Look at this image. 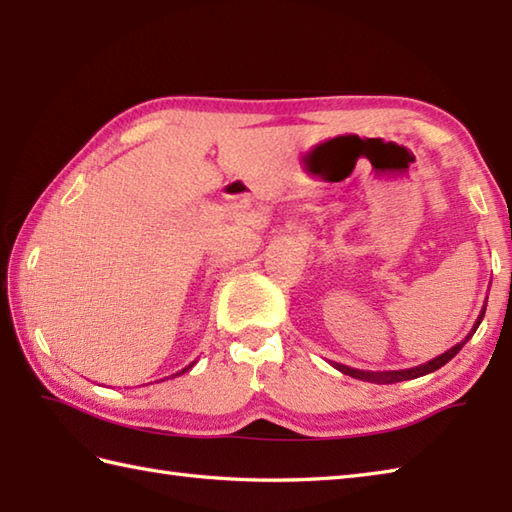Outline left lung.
Wrapping results in <instances>:
<instances>
[{
	"mask_svg": "<svg viewBox=\"0 0 512 512\" xmlns=\"http://www.w3.org/2000/svg\"><path fill=\"white\" fill-rule=\"evenodd\" d=\"M484 312H486V303L482 306L480 317L475 319L471 332L464 336V341H460L458 345H453L451 350H447V352L440 354V356H436V358H431V361L422 363V365H418V367L394 369V372H365V369H354V367H347V365H341V363H332V367H336V369H339V372H343V374H347V376H352V378L367 380V383H378V385L402 383V380H411V378H418V376H427V374H431V372H436V369H440L442 365H447V363L451 361V358L462 350L464 343L471 339V336L475 334V330H477V328H480V323H482V319H484Z\"/></svg>",
	"mask_w": 512,
	"mask_h": 512,
	"instance_id": "left-lung-1",
	"label": "left lung"
}]
</instances>
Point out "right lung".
<instances>
[{"label": "right lung", "instance_id": "add662e5", "mask_svg": "<svg viewBox=\"0 0 512 512\" xmlns=\"http://www.w3.org/2000/svg\"><path fill=\"white\" fill-rule=\"evenodd\" d=\"M195 365V361L191 363V365H187V367H184V369H180V372H176V374H171V378H176V376H180V374H184V372H189V369Z\"/></svg>", "mask_w": 512, "mask_h": 512}]
</instances>
